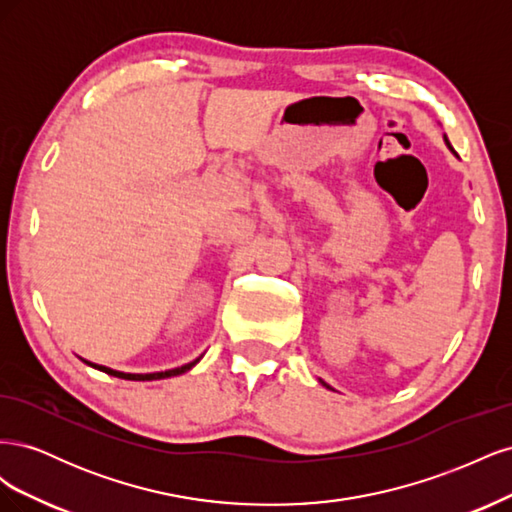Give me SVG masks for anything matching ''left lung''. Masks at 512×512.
I'll use <instances>...</instances> for the list:
<instances>
[{"label":"left lung","mask_w":512,"mask_h":512,"mask_svg":"<svg viewBox=\"0 0 512 512\" xmlns=\"http://www.w3.org/2000/svg\"><path fill=\"white\" fill-rule=\"evenodd\" d=\"M444 143H446V147H448V149H451V153H453V156H455V158H459V156H457V151H455V149L451 147V143H448V138H446V134H444ZM318 382H320L322 386H327V389H331V386H329L327 382H324V380H320V378H318ZM331 391H333V389H331Z\"/></svg>","instance_id":"1"}]
</instances>
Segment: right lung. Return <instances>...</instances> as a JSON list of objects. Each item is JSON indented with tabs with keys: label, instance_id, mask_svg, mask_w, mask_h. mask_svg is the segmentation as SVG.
<instances>
[{
	"label": "right lung",
	"instance_id": "obj_1",
	"mask_svg": "<svg viewBox=\"0 0 512 512\" xmlns=\"http://www.w3.org/2000/svg\"><path fill=\"white\" fill-rule=\"evenodd\" d=\"M81 359V356H79ZM200 359H203V354L198 356V359H194L192 363H185V365H181V367H175V369H166V371H153V374H126V371H117V369H111V367H106V365H98V363H91V361H85V359H81L85 365H89V367H94V369H98V371H104V374H108V376H115V378H121V380H164V378H173V376H181V374H185V371H190Z\"/></svg>",
	"mask_w": 512,
	"mask_h": 512
}]
</instances>
